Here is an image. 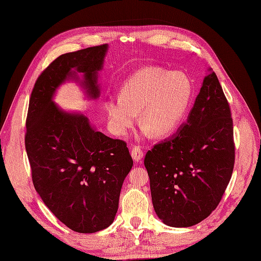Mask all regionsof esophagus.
Returning <instances> with one entry per match:
<instances>
[{
	"mask_svg": "<svg viewBox=\"0 0 261 261\" xmlns=\"http://www.w3.org/2000/svg\"><path fill=\"white\" fill-rule=\"evenodd\" d=\"M143 155H144V153H143L142 149L140 148V146H138V145L133 146L132 150H131V156L136 162L141 161V159L143 158Z\"/></svg>",
	"mask_w": 261,
	"mask_h": 261,
	"instance_id": "34e87169",
	"label": "esophagus"
}]
</instances>
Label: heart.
<instances>
[{
	"label": "heart",
	"mask_w": 261,
	"mask_h": 261,
	"mask_svg": "<svg viewBox=\"0 0 261 261\" xmlns=\"http://www.w3.org/2000/svg\"><path fill=\"white\" fill-rule=\"evenodd\" d=\"M191 99L192 85L184 73L151 67L133 73L120 97H109L105 108L110 130L119 137L135 125L138 112L145 135L168 137L182 123Z\"/></svg>",
	"instance_id": "1"
}]
</instances>
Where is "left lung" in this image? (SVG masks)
<instances>
[{
    "label": "left lung",
    "mask_w": 261,
    "mask_h": 261,
    "mask_svg": "<svg viewBox=\"0 0 261 261\" xmlns=\"http://www.w3.org/2000/svg\"><path fill=\"white\" fill-rule=\"evenodd\" d=\"M208 71L186 122L144 158L153 207L168 226L191 227L208 217L233 170L230 108L216 73Z\"/></svg>",
    "instance_id": "obj_1"
}]
</instances>
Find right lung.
<instances>
[{
    "label": "right lung",
    "mask_w": 261,
    "mask_h": 261,
    "mask_svg": "<svg viewBox=\"0 0 261 261\" xmlns=\"http://www.w3.org/2000/svg\"><path fill=\"white\" fill-rule=\"evenodd\" d=\"M108 45L61 55L33 88L26 118L25 148L36 192L49 211L73 231L91 233L110 226L133 161L126 143L93 128L83 113L53 101L66 80L79 82L90 99L100 95L98 71Z\"/></svg>",
    "instance_id": "obj_1"
}]
</instances>
